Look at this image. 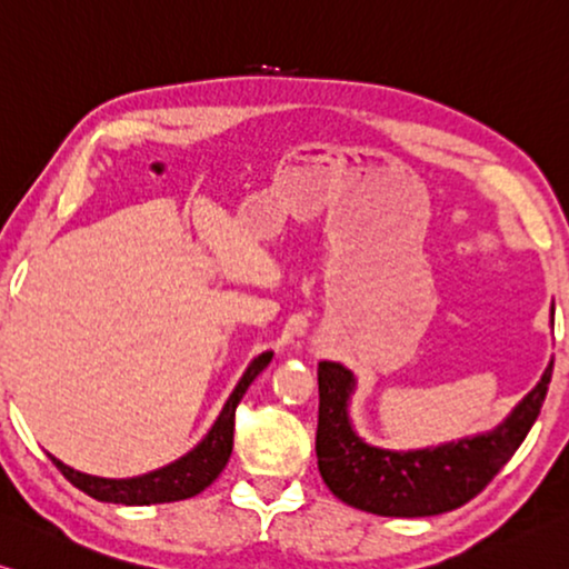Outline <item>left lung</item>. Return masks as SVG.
Instances as JSON below:
<instances>
[{
    "label": "left lung",
    "instance_id": "8db88e82",
    "mask_svg": "<svg viewBox=\"0 0 569 569\" xmlns=\"http://www.w3.org/2000/svg\"><path fill=\"white\" fill-rule=\"evenodd\" d=\"M555 310V308H552ZM552 361L535 389L491 432L422 450H383L356 435L348 401L356 376L343 363L318 366V468L326 486L353 509L379 517H435L468 503L519 450L545 405Z\"/></svg>",
    "mask_w": 569,
    "mask_h": 569
}]
</instances>
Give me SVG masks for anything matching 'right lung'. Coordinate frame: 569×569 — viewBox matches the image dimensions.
Here are the masks:
<instances>
[{"mask_svg": "<svg viewBox=\"0 0 569 569\" xmlns=\"http://www.w3.org/2000/svg\"><path fill=\"white\" fill-rule=\"evenodd\" d=\"M272 351H264L257 356L254 361L249 363V369L236 383L231 391L229 401H226L221 415L213 422L208 435L200 440L193 450L186 452V456L178 458L170 466L157 468L152 473L137 476V478H99L81 473V470H73L66 466L63 460L56 456L48 458L56 462V468L63 473L76 488H81L83 493H89L96 501L107 503H121V506H150V503H170V501H182V498L198 496L206 491L213 480L221 476L226 462L231 458L233 450V419H236V407H239L241 397L247 395L251 381L267 369L269 361H272Z\"/></svg>", "mask_w": 569, "mask_h": 569, "instance_id": "1", "label": "right lung"}]
</instances>
